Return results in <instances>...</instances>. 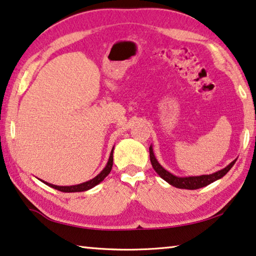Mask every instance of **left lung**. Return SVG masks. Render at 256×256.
I'll list each match as a JSON object with an SVG mask.
<instances>
[{"label": "left lung", "mask_w": 256, "mask_h": 256, "mask_svg": "<svg viewBox=\"0 0 256 256\" xmlns=\"http://www.w3.org/2000/svg\"><path fill=\"white\" fill-rule=\"evenodd\" d=\"M150 163L154 170L158 172V174L162 179H164L166 182H169L170 185L174 186L177 188H185V190H198L201 188H204L209 184H212L217 179H220L222 177L226 176L228 172V170L231 169L237 160L232 161L230 164L224 168V169L217 171V172H214L212 174H202V176H194V177H178L174 176V174H170L169 171H166L164 168H163L156 160L154 152H152V147H150Z\"/></svg>", "instance_id": "left-lung-1"}]
</instances>
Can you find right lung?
<instances>
[{
	"label": "right lung",
	"instance_id": "1",
	"mask_svg": "<svg viewBox=\"0 0 256 256\" xmlns=\"http://www.w3.org/2000/svg\"><path fill=\"white\" fill-rule=\"evenodd\" d=\"M112 152H114V148H112V152H110L108 163H106V166L104 169L102 170L101 172L98 174L96 177H94L93 179H90V180H88V182H82V184H78V185H72V186H57V185L49 184V182H44L46 185L50 186V188H55V190H60V192H66V193L84 192V190H87L93 188L94 186H96L98 184H100V182H101L102 180H104V179L110 174V171H112V162H114Z\"/></svg>",
	"mask_w": 256,
	"mask_h": 256
}]
</instances>
